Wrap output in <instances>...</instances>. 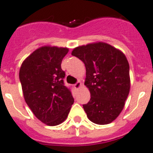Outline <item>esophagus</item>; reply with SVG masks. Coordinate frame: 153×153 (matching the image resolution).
<instances>
[{
    "label": "esophagus",
    "instance_id": "34e87169",
    "mask_svg": "<svg viewBox=\"0 0 153 153\" xmlns=\"http://www.w3.org/2000/svg\"><path fill=\"white\" fill-rule=\"evenodd\" d=\"M74 86L75 88H81V87H82V83H81L80 82H76L75 84L74 85Z\"/></svg>",
    "mask_w": 153,
    "mask_h": 153
}]
</instances>
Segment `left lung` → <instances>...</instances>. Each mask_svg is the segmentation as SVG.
Returning a JSON list of instances; mask_svg holds the SVG:
<instances>
[{
  "instance_id": "8db88e82",
  "label": "left lung",
  "mask_w": 153,
  "mask_h": 153,
  "mask_svg": "<svg viewBox=\"0 0 153 153\" xmlns=\"http://www.w3.org/2000/svg\"><path fill=\"white\" fill-rule=\"evenodd\" d=\"M71 54L80 59L86 69L85 85L91 94L90 100L83 105L87 117L95 124H110L122 111L130 91L125 55L102 42L76 47Z\"/></svg>"
}]
</instances>
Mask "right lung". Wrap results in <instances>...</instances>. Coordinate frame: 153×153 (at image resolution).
<instances>
[{
  "mask_svg": "<svg viewBox=\"0 0 153 153\" xmlns=\"http://www.w3.org/2000/svg\"><path fill=\"white\" fill-rule=\"evenodd\" d=\"M68 52L66 47H42L23 61L19 71L25 102L49 126L65 121L74 102L71 92L64 83L65 72L61 66Z\"/></svg>",
  "mask_w": 153,
  "mask_h": 153,
  "instance_id": "add662e5",
  "label": "right lung"
}]
</instances>
